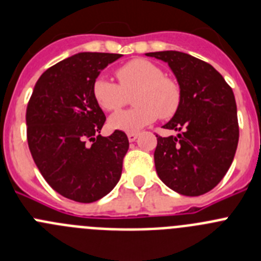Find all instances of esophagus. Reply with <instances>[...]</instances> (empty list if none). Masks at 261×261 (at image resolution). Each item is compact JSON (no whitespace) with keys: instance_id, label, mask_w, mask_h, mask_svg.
I'll return each instance as SVG.
<instances>
[{"instance_id":"1","label":"esophagus","mask_w":261,"mask_h":261,"mask_svg":"<svg viewBox=\"0 0 261 261\" xmlns=\"http://www.w3.org/2000/svg\"><path fill=\"white\" fill-rule=\"evenodd\" d=\"M138 136H139V134H138V133H128V134H127L128 142H130V143L135 142L136 139H138Z\"/></svg>"}]
</instances>
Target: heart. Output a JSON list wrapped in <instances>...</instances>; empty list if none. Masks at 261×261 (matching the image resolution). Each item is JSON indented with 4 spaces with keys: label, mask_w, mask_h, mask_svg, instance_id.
Here are the masks:
<instances>
[{
    "label": "heart",
    "mask_w": 261,
    "mask_h": 261,
    "mask_svg": "<svg viewBox=\"0 0 261 261\" xmlns=\"http://www.w3.org/2000/svg\"><path fill=\"white\" fill-rule=\"evenodd\" d=\"M119 85L104 75L92 82V95L104 111H116L125 106L128 95L134 108L114 113L109 118L113 130L136 133L158 118H170L176 113L181 100V90L174 79L164 75L157 64L135 59L119 67L116 72Z\"/></svg>",
    "instance_id": "b5f03b06"
}]
</instances>
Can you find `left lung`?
<instances>
[{"mask_svg":"<svg viewBox=\"0 0 261 261\" xmlns=\"http://www.w3.org/2000/svg\"><path fill=\"white\" fill-rule=\"evenodd\" d=\"M167 63L181 90L179 109L157 136L155 171L182 196H201L218 186L234 158L240 138L234 94L208 63L180 51L147 53Z\"/></svg>","mask_w":261,"mask_h":261,"instance_id":"1","label":"left lung"}]
</instances>
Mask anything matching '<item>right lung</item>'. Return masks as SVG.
<instances>
[{
    "instance_id": "obj_1",
    "label": "right lung",
    "mask_w": 261,
    "mask_h": 261,
    "mask_svg": "<svg viewBox=\"0 0 261 261\" xmlns=\"http://www.w3.org/2000/svg\"><path fill=\"white\" fill-rule=\"evenodd\" d=\"M121 54L79 53L42 73L27 107L31 154L48 186L65 198L90 203L118 182L128 149L123 131L101 136L106 116L92 82Z\"/></svg>"
}]
</instances>
